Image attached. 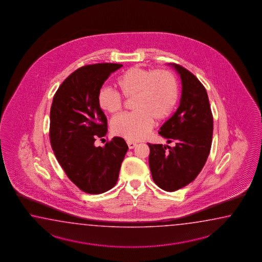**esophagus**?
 <instances>
[{
	"label": "esophagus",
	"mask_w": 262,
	"mask_h": 262,
	"mask_svg": "<svg viewBox=\"0 0 262 262\" xmlns=\"http://www.w3.org/2000/svg\"><path fill=\"white\" fill-rule=\"evenodd\" d=\"M127 145H128L129 149H134V148L137 146V143H136V142H134V141L127 140Z\"/></svg>",
	"instance_id": "34e87169"
}]
</instances>
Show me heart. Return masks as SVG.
Instances as JSON below:
<instances>
[{
    "label": "heart",
    "instance_id": "b5f03b06",
    "mask_svg": "<svg viewBox=\"0 0 262 262\" xmlns=\"http://www.w3.org/2000/svg\"><path fill=\"white\" fill-rule=\"evenodd\" d=\"M117 85L126 98L135 97V113L113 118L112 131L129 140L145 139L154 127V119L163 121L170 116L178 101V84L171 73L131 67L117 78ZM97 102L101 110L116 114L122 110L121 95L108 87H102Z\"/></svg>",
    "mask_w": 262,
    "mask_h": 262
}]
</instances>
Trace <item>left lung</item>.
<instances>
[{
    "label": "left lung",
    "instance_id": "8db88e82",
    "mask_svg": "<svg viewBox=\"0 0 262 262\" xmlns=\"http://www.w3.org/2000/svg\"><path fill=\"white\" fill-rule=\"evenodd\" d=\"M178 73L182 95L177 111L158 132L168 145L150 144L151 177L161 189L174 192L193 182L204 167L212 145L213 120L206 90L187 69L168 63Z\"/></svg>",
    "mask_w": 262,
    "mask_h": 262
}]
</instances>
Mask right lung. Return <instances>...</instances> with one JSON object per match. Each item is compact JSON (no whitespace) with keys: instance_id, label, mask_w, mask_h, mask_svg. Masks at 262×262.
<instances>
[{"instance_id":"right-lung-1","label":"right lung","mask_w":262,"mask_h":262,"mask_svg":"<svg viewBox=\"0 0 262 262\" xmlns=\"http://www.w3.org/2000/svg\"><path fill=\"white\" fill-rule=\"evenodd\" d=\"M123 64L80 67L61 83L50 108L51 148L67 177L88 194H101L117 183L128 146L114 137L104 147L95 138L107 133L106 117L97 102L99 90Z\"/></svg>"}]
</instances>
